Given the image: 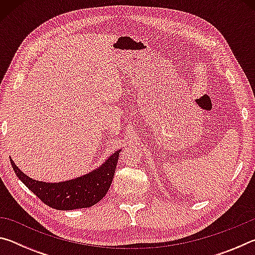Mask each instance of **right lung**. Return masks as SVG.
Segmentation results:
<instances>
[{
	"label": "right lung",
	"mask_w": 255,
	"mask_h": 255,
	"mask_svg": "<svg viewBox=\"0 0 255 255\" xmlns=\"http://www.w3.org/2000/svg\"><path fill=\"white\" fill-rule=\"evenodd\" d=\"M120 152L122 150L119 149L112 154L101 167L94 170L91 173L58 183L40 182L29 178L19 170L11 158L10 161L18 178L44 204L54 209L73 210L89 208L106 196L114 179Z\"/></svg>",
	"instance_id": "right-lung-1"
}]
</instances>
